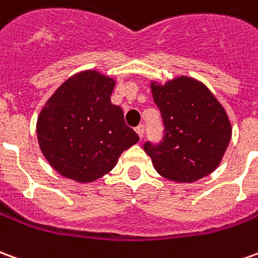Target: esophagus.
I'll list each match as a JSON object with an SVG mask.
<instances>
[{"instance_id":"obj_1","label":"esophagus","mask_w":258,"mask_h":258,"mask_svg":"<svg viewBox=\"0 0 258 258\" xmlns=\"http://www.w3.org/2000/svg\"><path fill=\"white\" fill-rule=\"evenodd\" d=\"M135 131H137V134L140 135V138H142V137H144V131H145V127H144L142 124H140V125H138V127L135 128Z\"/></svg>"}]
</instances>
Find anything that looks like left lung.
<instances>
[{
	"label": "left lung",
	"mask_w": 258,
	"mask_h": 258,
	"mask_svg": "<svg viewBox=\"0 0 258 258\" xmlns=\"http://www.w3.org/2000/svg\"><path fill=\"white\" fill-rule=\"evenodd\" d=\"M151 91L165 124L163 141L144 145L155 170L177 183H192L211 174L232 137L222 104L201 81L185 75L163 85L152 81Z\"/></svg>",
	"instance_id": "8db88e82"
}]
</instances>
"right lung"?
Masks as SVG:
<instances>
[{
  "mask_svg": "<svg viewBox=\"0 0 258 258\" xmlns=\"http://www.w3.org/2000/svg\"><path fill=\"white\" fill-rule=\"evenodd\" d=\"M116 86L98 70L62 82L43 106L36 123L41 154L62 177L91 183L116 166L120 155L140 141L111 103Z\"/></svg>",
  "mask_w": 258,
  "mask_h": 258,
  "instance_id": "add662e5",
  "label": "right lung"
}]
</instances>
